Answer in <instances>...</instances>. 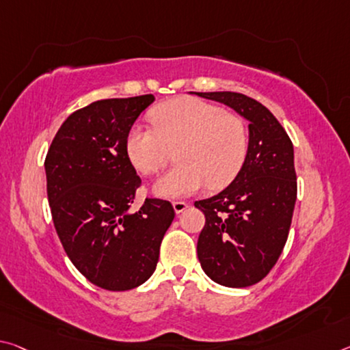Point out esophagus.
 I'll use <instances>...</instances> for the list:
<instances>
[{
  "label": "esophagus",
  "instance_id": "1",
  "mask_svg": "<svg viewBox=\"0 0 350 350\" xmlns=\"http://www.w3.org/2000/svg\"><path fill=\"white\" fill-rule=\"evenodd\" d=\"M173 208H174V212L179 215L182 212H185V210L188 208V204L185 201H174L173 202Z\"/></svg>",
  "mask_w": 350,
  "mask_h": 350
}]
</instances>
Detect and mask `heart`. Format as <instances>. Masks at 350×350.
I'll list each match as a JSON object with an SVG mask.
<instances>
[{
    "instance_id": "b5f03b06",
    "label": "heart",
    "mask_w": 350,
    "mask_h": 350,
    "mask_svg": "<svg viewBox=\"0 0 350 350\" xmlns=\"http://www.w3.org/2000/svg\"><path fill=\"white\" fill-rule=\"evenodd\" d=\"M154 127L135 123L126 132L124 154L138 173L151 176L174 149L177 163L155 182L162 198L193 195L208 184H230L246 162L249 134L240 116L199 98H176L151 112Z\"/></svg>"
}]
</instances>
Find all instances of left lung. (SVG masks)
<instances>
[{
    "mask_svg": "<svg viewBox=\"0 0 350 350\" xmlns=\"http://www.w3.org/2000/svg\"><path fill=\"white\" fill-rule=\"evenodd\" d=\"M249 121L246 162L229 187L195 205L205 215L198 258L216 284L245 288L273 269L290 232L297 182L295 149L275 116L235 92L196 93Z\"/></svg>",
    "mask_w": 350,
    "mask_h": 350,
    "instance_id": "8db88e82",
    "label": "left lung"
}]
</instances>
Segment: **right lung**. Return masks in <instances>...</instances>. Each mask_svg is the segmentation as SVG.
Returning a JSON list of instances; mask_svg holds the SVG:
<instances>
[{
  "label": "right lung",
  "mask_w": 350,
  "mask_h": 350,
  "mask_svg": "<svg viewBox=\"0 0 350 350\" xmlns=\"http://www.w3.org/2000/svg\"><path fill=\"white\" fill-rule=\"evenodd\" d=\"M152 95L101 99L64 121L45 159L55 232L77 271L109 291L152 275L173 205L145 199L131 212L142 180L124 154V137Z\"/></svg>",
  "instance_id": "1"
}]
</instances>
